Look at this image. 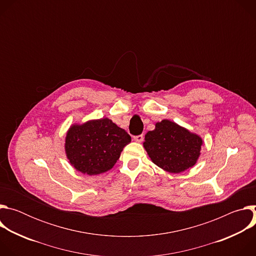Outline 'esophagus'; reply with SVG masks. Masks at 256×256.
Masks as SVG:
<instances>
[{"mask_svg": "<svg viewBox=\"0 0 256 256\" xmlns=\"http://www.w3.org/2000/svg\"><path fill=\"white\" fill-rule=\"evenodd\" d=\"M142 140H144V136H142V134L134 136V140L136 142H142Z\"/></svg>", "mask_w": 256, "mask_h": 256, "instance_id": "obj_1", "label": "esophagus"}]
</instances>
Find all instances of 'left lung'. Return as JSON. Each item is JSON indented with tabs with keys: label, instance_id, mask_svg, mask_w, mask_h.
<instances>
[{
	"label": "left lung",
	"instance_id": "left-lung-1",
	"mask_svg": "<svg viewBox=\"0 0 256 256\" xmlns=\"http://www.w3.org/2000/svg\"><path fill=\"white\" fill-rule=\"evenodd\" d=\"M202 142L198 134L163 120L146 134L142 144L154 164L169 173H180L196 165Z\"/></svg>",
	"mask_w": 256,
	"mask_h": 256
}]
</instances>
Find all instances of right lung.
I'll list each match as a JSON object with an SVG mask.
<instances>
[{
    "label": "right lung",
    "instance_id": "obj_1",
    "mask_svg": "<svg viewBox=\"0 0 256 256\" xmlns=\"http://www.w3.org/2000/svg\"><path fill=\"white\" fill-rule=\"evenodd\" d=\"M130 140V136L109 118L91 120L70 126L64 151L72 167L92 176L110 170Z\"/></svg>",
    "mask_w": 256,
    "mask_h": 256
}]
</instances>
